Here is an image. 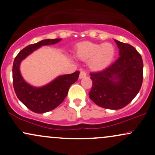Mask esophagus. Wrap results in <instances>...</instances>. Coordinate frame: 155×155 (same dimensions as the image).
<instances>
[{
  "label": "esophagus",
  "instance_id": "esophagus-1",
  "mask_svg": "<svg viewBox=\"0 0 155 155\" xmlns=\"http://www.w3.org/2000/svg\"><path fill=\"white\" fill-rule=\"evenodd\" d=\"M87 76V73L84 71H81L79 74V79H82V78L85 77Z\"/></svg>",
  "mask_w": 155,
  "mask_h": 155
}]
</instances>
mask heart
I'll return each instance as SVG.
<instances>
[{
	"mask_svg": "<svg viewBox=\"0 0 155 155\" xmlns=\"http://www.w3.org/2000/svg\"><path fill=\"white\" fill-rule=\"evenodd\" d=\"M115 52V47L111 43L83 42L76 47V56L81 60H90V68L95 71H100L111 64L114 58Z\"/></svg>",
	"mask_w": 155,
	"mask_h": 155,
	"instance_id": "1",
	"label": "heart"
}]
</instances>
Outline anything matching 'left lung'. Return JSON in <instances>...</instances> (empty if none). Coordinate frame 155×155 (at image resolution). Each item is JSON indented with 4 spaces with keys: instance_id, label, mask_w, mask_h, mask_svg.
Instances as JSON below:
<instances>
[{
    "instance_id": "1",
    "label": "left lung",
    "mask_w": 155,
    "mask_h": 155,
    "mask_svg": "<svg viewBox=\"0 0 155 155\" xmlns=\"http://www.w3.org/2000/svg\"><path fill=\"white\" fill-rule=\"evenodd\" d=\"M119 58L102 71L90 74L92 87L89 96L97 106L108 109L124 108L141 87L143 60L134 47L115 40Z\"/></svg>"
}]
</instances>
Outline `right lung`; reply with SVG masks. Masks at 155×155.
I'll use <instances>...</instances> for the list:
<instances>
[{
  "mask_svg": "<svg viewBox=\"0 0 155 155\" xmlns=\"http://www.w3.org/2000/svg\"><path fill=\"white\" fill-rule=\"evenodd\" d=\"M62 38L44 39L31 44L21 50L16 56L13 63V85L19 100L32 111L43 114L54 109L67 96L70 87L79 79V72L61 75L51 82L41 87H34L23 79L20 73V63L23 60L42 46L52 45Z\"/></svg>",
  "mask_w": 155,
  "mask_h": 155,
  "instance_id": "obj_1",
  "label": "right lung"
}]
</instances>
